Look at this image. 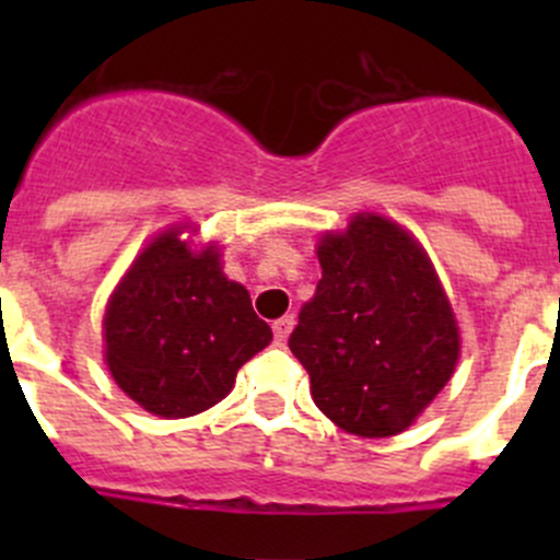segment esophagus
Instances as JSON below:
<instances>
[{
  "label": "esophagus",
  "instance_id": "obj_1",
  "mask_svg": "<svg viewBox=\"0 0 560 560\" xmlns=\"http://www.w3.org/2000/svg\"><path fill=\"white\" fill-rule=\"evenodd\" d=\"M292 327H295V316H292V314H284V316H281V319H276V322H273V336H276V341L284 343L287 338H290Z\"/></svg>",
  "mask_w": 560,
  "mask_h": 560
}]
</instances>
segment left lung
<instances>
[{"label": "left lung", "instance_id": "left-lung-1", "mask_svg": "<svg viewBox=\"0 0 560 560\" xmlns=\"http://www.w3.org/2000/svg\"><path fill=\"white\" fill-rule=\"evenodd\" d=\"M322 279L290 349L314 404L338 428L395 436L453 376L460 338L447 295L417 241L374 213L319 244Z\"/></svg>", "mask_w": 560, "mask_h": 560}]
</instances>
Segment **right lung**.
Masks as SVG:
<instances>
[{"instance_id":"obj_1","label":"right lung","mask_w":560,"mask_h":560,"mask_svg":"<svg viewBox=\"0 0 560 560\" xmlns=\"http://www.w3.org/2000/svg\"><path fill=\"white\" fill-rule=\"evenodd\" d=\"M270 338L248 292L219 268L217 248L191 254L178 233L160 235L135 259L105 314L116 385L171 420L219 404Z\"/></svg>"}]
</instances>
